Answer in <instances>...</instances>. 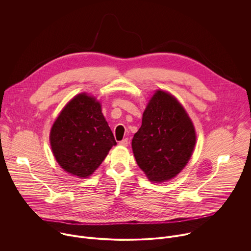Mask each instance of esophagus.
Listing matches in <instances>:
<instances>
[{
  "label": "esophagus",
  "mask_w": 251,
  "mask_h": 251,
  "mask_svg": "<svg viewBox=\"0 0 251 251\" xmlns=\"http://www.w3.org/2000/svg\"><path fill=\"white\" fill-rule=\"evenodd\" d=\"M119 144L121 145V146H124V147H126V146H128V144H129V140L126 138V139H123L122 141H120L119 142Z\"/></svg>",
  "instance_id": "1"
}]
</instances>
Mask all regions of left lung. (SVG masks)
<instances>
[{"label": "left lung", "mask_w": 251, "mask_h": 251, "mask_svg": "<svg viewBox=\"0 0 251 251\" xmlns=\"http://www.w3.org/2000/svg\"><path fill=\"white\" fill-rule=\"evenodd\" d=\"M195 145V127L184 107L170 93L156 91L132 140L140 169L152 182L168 181L184 169Z\"/></svg>", "instance_id": "1"}]
</instances>
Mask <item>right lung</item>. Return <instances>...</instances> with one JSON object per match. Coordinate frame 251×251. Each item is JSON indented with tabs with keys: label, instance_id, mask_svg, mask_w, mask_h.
I'll list each match as a JSON object with an SVG mask.
<instances>
[{
	"label": "right lung",
	"instance_id": "obj_1",
	"mask_svg": "<svg viewBox=\"0 0 251 251\" xmlns=\"http://www.w3.org/2000/svg\"><path fill=\"white\" fill-rule=\"evenodd\" d=\"M50 141L59 166L78 177L93 174L116 145L100 103L86 93L65 105L51 127Z\"/></svg>",
	"mask_w": 251,
	"mask_h": 251
}]
</instances>
